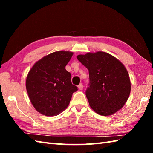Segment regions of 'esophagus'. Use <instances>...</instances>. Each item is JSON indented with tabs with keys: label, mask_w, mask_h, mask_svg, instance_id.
Instances as JSON below:
<instances>
[{
	"label": "esophagus",
	"mask_w": 153,
	"mask_h": 153,
	"mask_svg": "<svg viewBox=\"0 0 153 153\" xmlns=\"http://www.w3.org/2000/svg\"><path fill=\"white\" fill-rule=\"evenodd\" d=\"M83 88H84V86H83L82 84H80L79 85V86H78V89H79V90H83Z\"/></svg>",
	"instance_id": "34e87169"
}]
</instances>
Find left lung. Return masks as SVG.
Segmentation results:
<instances>
[{
    "mask_svg": "<svg viewBox=\"0 0 153 153\" xmlns=\"http://www.w3.org/2000/svg\"><path fill=\"white\" fill-rule=\"evenodd\" d=\"M77 58L88 69L90 84L86 95L92 109L102 116L120 110L131 91L130 79L123 64L102 51L79 55Z\"/></svg>",
    "mask_w": 153,
    "mask_h": 153,
    "instance_id": "1",
    "label": "left lung"
}]
</instances>
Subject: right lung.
Returning <instances> with one entry per match:
<instances>
[{"mask_svg": "<svg viewBox=\"0 0 153 153\" xmlns=\"http://www.w3.org/2000/svg\"><path fill=\"white\" fill-rule=\"evenodd\" d=\"M73 55L70 51L54 52L36 62L27 74L28 97L35 109L44 115H59L68 107L77 90L65 69Z\"/></svg>", "mask_w": 153, "mask_h": 153, "instance_id": "1", "label": "right lung"}]
</instances>
